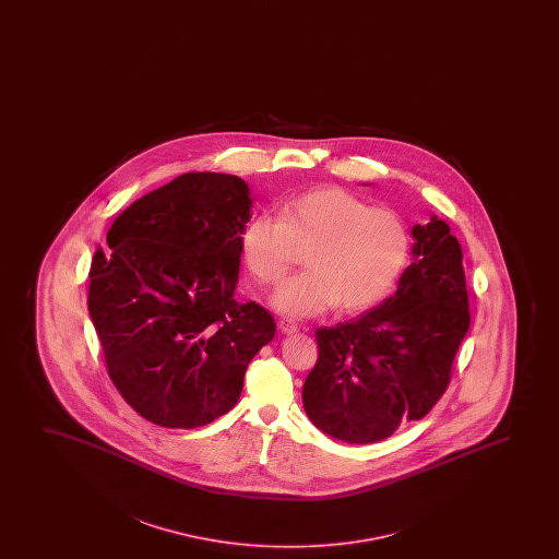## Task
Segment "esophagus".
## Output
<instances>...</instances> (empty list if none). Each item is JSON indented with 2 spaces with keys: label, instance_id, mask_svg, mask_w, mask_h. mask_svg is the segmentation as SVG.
Returning <instances> with one entry per match:
<instances>
[{
  "label": "esophagus",
  "instance_id": "esophagus-1",
  "mask_svg": "<svg viewBox=\"0 0 559 559\" xmlns=\"http://www.w3.org/2000/svg\"><path fill=\"white\" fill-rule=\"evenodd\" d=\"M278 329L283 330L284 334H294V332H298L299 326L292 319H281Z\"/></svg>",
  "mask_w": 559,
  "mask_h": 559
}]
</instances>
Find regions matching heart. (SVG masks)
Wrapping results in <instances>:
<instances>
[{
  "label": "heart",
  "mask_w": 559,
  "mask_h": 559,
  "mask_svg": "<svg viewBox=\"0 0 559 559\" xmlns=\"http://www.w3.org/2000/svg\"><path fill=\"white\" fill-rule=\"evenodd\" d=\"M306 250V273L273 296L290 317H314L340 304L359 313L390 296L411 255L405 219L336 187L306 192L281 206L276 219L253 215L240 233V258L261 284L275 286Z\"/></svg>",
  "instance_id": "b5f03b06"
}]
</instances>
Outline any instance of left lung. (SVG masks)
<instances>
[{
	"label": "left lung",
	"mask_w": 559,
	"mask_h": 559,
	"mask_svg": "<svg viewBox=\"0 0 559 559\" xmlns=\"http://www.w3.org/2000/svg\"><path fill=\"white\" fill-rule=\"evenodd\" d=\"M414 263L399 288L353 321L317 330L319 359L304 383L317 428L345 443H376L420 420L443 397L469 329L462 248L447 223L414 225Z\"/></svg>",
	"instance_id": "8db88e82"
}]
</instances>
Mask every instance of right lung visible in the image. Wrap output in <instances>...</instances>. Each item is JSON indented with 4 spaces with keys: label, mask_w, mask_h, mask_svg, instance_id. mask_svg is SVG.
Returning <instances> with one entry per match:
<instances>
[{
    "label": "right lung",
    "mask_w": 559,
    "mask_h": 559,
    "mask_svg": "<svg viewBox=\"0 0 559 559\" xmlns=\"http://www.w3.org/2000/svg\"><path fill=\"white\" fill-rule=\"evenodd\" d=\"M250 207L240 177L189 171L126 207L93 255L87 309L108 376L156 426L229 413L275 336L267 309L235 298Z\"/></svg>",
    "instance_id": "add662e5"
}]
</instances>
